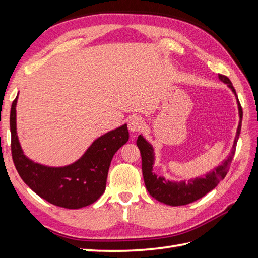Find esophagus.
<instances>
[{"mask_svg": "<svg viewBox=\"0 0 258 258\" xmlns=\"http://www.w3.org/2000/svg\"><path fill=\"white\" fill-rule=\"evenodd\" d=\"M128 130L132 133H138L144 127V122L143 119L139 116H132L128 119Z\"/></svg>", "mask_w": 258, "mask_h": 258, "instance_id": "1", "label": "esophagus"}]
</instances>
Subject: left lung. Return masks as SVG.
Returning <instances> with one entry per match:
<instances>
[{
  "label": "left lung",
  "mask_w": 258,
  "mask_h": 258,
  "mask_svg": "<svg viewBox=\"0 0 258 258\" xmlns=\"http://www.w3.org/2000/svg\"><path fill=\"white\" fill-rule=\"evenodd\" d=\"M223 83L231 87V90L237 98L238 103V112H239V124L237 127L236 138H235L234 144L232 147V152L229 154L227 160L224 161L220 166L214 168L212 172L207 173L204 177H197L194 179L182 180V182H172V180H166L162 176H157L155 173H153V164H154V150L152 145L147 142L143 136L140 135L136 141L139 150L141 151L142 156V172H143L144 183L146 189L149 191L152 197H154L158 202L164 203L166 205L171 206H180L186 205L189 203L197 201L201 197L206 195L208 191H211L221 182L229 169V165L235 154L236 150V144L239 138L240 127H242V118H243V109L240 106L238 97L236 95V91L233 87L231 80L227 76L218 74Z\"/></svg>",
  "instance_id": "obj_1"
}]
</instances>
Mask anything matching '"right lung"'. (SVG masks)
<instances>
[{
    "instance_id": "obj_1",
    "label": "right lung",
    "mask_w": 258,
    "mask_h": 258,
    "mask_svg": "<svg viewBox=\"0 0 258 258\" xmlns=\"http://www.w3.org/2000/svg\"><path fill=\"white\" fill-rule=\"evenodd\" d=\"M16 100L11 106V152L16 171L23 182L48 203L78 210L100 199L106 187L109 165L115 153L128 141L127 125L102 135L93 142L85 154L63 167H50L29 160L16 135Z\"/></svg>"
}]
</instances>
